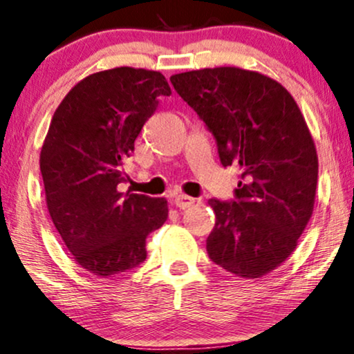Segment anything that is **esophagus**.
Here are the masks:
<instances>
[{
  "label": "esophagus",
  "instance_id": "obj_1",
  "mask_svg": "<svg viewBox=\"0 0 354 354\" xmlns=\"http://www.w3.org/2000/svg\"><path fill=\"white\" fill-rule=\"evenodd\" d=\"M194 202L196 199H192V197L185 194H178L174 197V205H176L178 209H187V207H191Z\"/></svg>",
  "mask_w": 354,
  "mask_h": 354
}]
</instances>
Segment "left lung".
Masks as SVG:
<instances>
[{
	"label": "left lung",
	"mask_w": 354,
	"mask_h": 354,
	"mask_svg": "<svg viewBox=\"0 0 354 354\" xmlns=\"http://www.w3.org/2000/svg\"><path fill=\"white\" fill-rule=\"evenodd\" d=\"M205 122L223 167L241 169L234 199H210L216 221L207 254L216 266L259 279L295 251L313 215L317 153L295 98L267 75L239 68L169 77Z\"/></svg>",
	"instance_id": "left-lung-1"
}]
</instances>
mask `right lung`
<instances>
[{
  "mask_svg": "<svg viewBox=\"0 0 354 354\" xmlns=\"http://www.w3.org/2000/svg\"><path fill=\"white\" fill-rule=\"evenodd\" d=\"M169 93L157 71L108 69L75 84L51 120L40 153L50 216L75 262L102 279L142 263L145 238L167 221V199L122 194L118 185L145 121Z\"/></svg>",
  "mask_w": 354,
  "mask_h": 354,
  "instance_id": "obj_1",
  "label": "right lung"
}]
</instances>
